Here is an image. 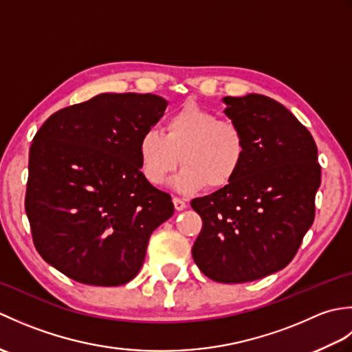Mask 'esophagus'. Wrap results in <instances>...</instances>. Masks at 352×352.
Listing matches in <instances>:
<instances>
[{"label": "esophagus", "mask_w": 352, "mask_h": 352, "mask_svg": "<svg viewBox=\"0 0 352 352\" xmlns=\"http://www.w3.org/2000/svg\"><path fill=\"white\" fill-rule=\"evenodd\" d=\"M172 201H174V206L177 210H184L186 206H188V201H186L184 198H180V197H174V199Z\"/></svg>", "instance_id": "1"}]
</instances>
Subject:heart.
I'll use <instances>...</instances> for the list:
<instances>
[{
  "label": "heart",
  "mask_w": 352,
  "mask_h": 352,
  "mask_svg": "<svg viewBox=\"0 0 352 352\" xmlns=\"http://www.w3.org/2000/svg\"><path fill=\"white\" fill-rule=\"evenodd\" d=\"M138 153L140 170L146 180L159 186L175 170L180 192L208 186L222 189L241 174L248 154L245 134L231 119H219L214 111L186 104L164 121L163 133L146 129L140 134Z\"/></svg>",
  "instance_id": "obj_1"
}]
</instances>
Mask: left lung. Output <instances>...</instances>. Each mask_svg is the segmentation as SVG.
<instances>
[{"mask_svg": "<svg viewBox=\"0 0 352 352\" xmlns=\"http://www.w3.org/2000/svg\"><path fill=\"white\" fill-rule=\"evenodd\" d=\"M248 154L236 180L192 199L203 228L192 246L199 271L218 283H246L286 267L315 219L320 184L310 131L269 96H226Z\"/></svg>", "mask_w": 352, "mask_h": 352, "instance_id": "left-lung-1", "label": "left lung"}]
</instances>
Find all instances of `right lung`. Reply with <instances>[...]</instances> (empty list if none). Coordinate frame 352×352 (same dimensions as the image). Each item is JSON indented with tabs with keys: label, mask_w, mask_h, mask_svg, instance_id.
I'll return each mask as SVG.
<instances>
[{
	"label": "right lung",
	"mask_w": 352,
	"mask_h": 352,
	"mask_svg": "<svg viewBox=\"0 0 352 352\" xmlns=\"http://www.w3.org/2000/svg\"><path fill=\"white\" fill-rule=\"evenodd\" d=\"M166 101L101 94L52 113L30 146L25 212L41 257L89 286L138 275L149 236L174 204L140 172V134Z\"/></svg>",
	"instance_id": "right-lung-1"
}]
</instances>
